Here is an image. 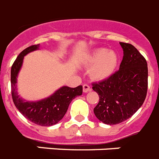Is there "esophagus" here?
<instances>
[{"instance_id": "34e87169", "label": "esophagus", "mask_w": 159, "mask_h": 159, "mask_svg": "<svg viewBox=\"0 0 159 159\" xmlns=\"http://www.w3.org/2000/svg\"><path fill=\"white\" fill-rule=\"evenodd\" d=\"M91 88H90V86L88 85V84H84V85H83V91H84V92H88L91 91Z\"/></svg>"}]
</instances>
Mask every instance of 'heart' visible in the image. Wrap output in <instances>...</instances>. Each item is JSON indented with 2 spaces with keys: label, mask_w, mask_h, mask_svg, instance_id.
<instances>
[{
  "label": "heart",
  "mask_w": 159,
  "mask_h": 159,
  "mask_svg": "<svg viewBox=\"0 0 159 159\" xmlns=\"http://www.w3.org/2000/svg\"><path fill=\"white\" fill-rule=\"evenodd\" d=\"M94 64L91 69V75L95 80H103L114 72L118 64L117 55L109 49L99 48L94 52L88 60Z\"/></svg>",
  "instance_id": "1"
}]
</instances>
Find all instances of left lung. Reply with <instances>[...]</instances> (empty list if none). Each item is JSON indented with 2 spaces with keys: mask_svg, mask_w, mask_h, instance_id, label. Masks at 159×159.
Segmentation results:
<instances>
[{
  "mask_svg": "<svg viewBox=\"0 0 159 159\" xmlns=\"http://www.w3.org/2000/svg\"><path fill=\"white\" fill-rule=\"evenodd\" d=\"M123 58L119 69L92 84L99 101L94 108L97 119L109 125L119 124L131 117L143 105L148 87L146 59L134 46L120 42Z\"/></svg>",
  "mask_w": 159,
  "mask_h": 159,
  "instance_id": "8db88e82",
  "label": "left lung"
}]
</instances>
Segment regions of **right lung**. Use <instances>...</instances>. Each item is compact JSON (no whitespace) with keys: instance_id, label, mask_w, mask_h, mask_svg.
<instances>
[{"instance_id":"obj_1","label":"right lung","mask_w":159,"mask_h":159,"mask_svg":"<svg viewBox=\"0 0 159 159\" xmlns=\"http://www.w3.org/2000/svg\"><path fill=\"white\" fill-rule=\"evenodd\" d=\"M39 48V44L31 45L20 53L11 67V92L14 104L25 118L36 125L52 126L60 121L67 111L70 102L83 93L82 85L71 88L63 87L52 96L38 102H26L17 95L16 77L22 65L24 57Z\"/></svg>"}]
</instances>
